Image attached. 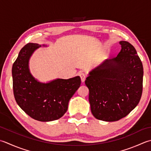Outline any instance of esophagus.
Returning a JSON list of instances; mask_svg holds the SVG:
<instances>
[{
    "instance_id": "esophagus-1",
    "label": "esophagus",
    "mask_w": 151,
    "mask_h": 151,
    "mask_svg": "<svg viewBox=\"0 0 151 151\" xmlns=\"http://www.w3.org/2000/svg\"><path fill=\"white\" fill-rule=\"evenodd\" d=\"M79 76L81 78L82 82H84L85 81V80H86V74L83 72H81V73H79Z\"/></svg>"
}]
</instances>
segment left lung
Returning a JSON list of instances; mask_svg holds the SVG:
<instances>
[{"instance_id": "8db88e82", "label": "left lung", "mask_w": 151, "mask_h": 151, "mask_svg": "<svg viewBox=\"0 0 151 151\" xmlns=\"http://www.w3.org/2000/svg\"><path fill=\"white\" fill-rule=\"evenodd\" d=\"M119 43L122 48L116 57L105 60L89 73L85 81L91 113L96 119L106 122L127 116L142 95V62L130 43Z\"/></svg>"}]
</instances>
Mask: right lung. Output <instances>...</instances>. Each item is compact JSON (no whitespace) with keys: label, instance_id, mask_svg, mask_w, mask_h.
I'll use <instances>...</instances> for the list:
<instances>
[{"label":"right lung","instance_id":"obj_1","mask_svg":"<svg viewBox=\"0 0 151 151\" xmlns=\"http://www.w3.org/2000/svg\"><path fill=\"white\" fill-rule=\"evenodd\" d=\"M41 46L28 43L22 48L13 64V90L19 107L35 120L50 122L66 113L68 103L81 84L79 76L69 79L57 78L40 82L30 72L29 62L34 52Z\"/></svg>","mask_w":151,"mask_h":151}]
</instances>
